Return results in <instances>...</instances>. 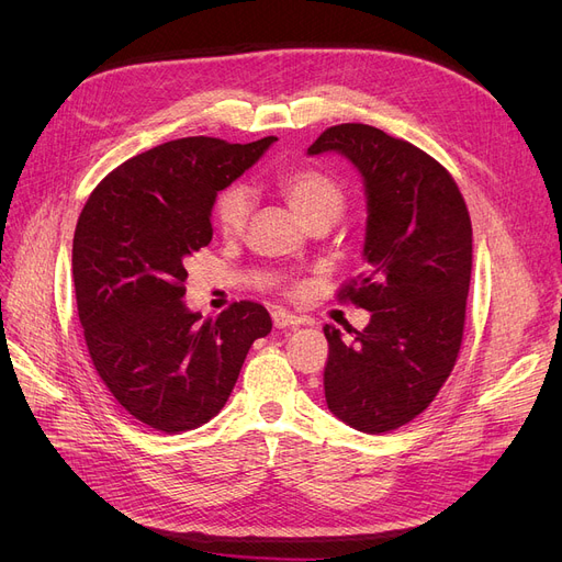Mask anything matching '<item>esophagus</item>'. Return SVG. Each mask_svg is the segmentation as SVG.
<instances>
[{
    "instance_id": "obj_1",
    "label": "esophagus",
    "mask_w": 562,
    "mask_h": 562,
    "mask_svg": "<svg viewBox=\"0 0 562 562\" xmlns=\"http://www.w3.org/2000/svg\"><path fill=\"white\" fill-rule=\"evenodd\" d=\"M271 316H273V326L280 328V330H284V328H296V326H301V323H303L301 316L291 314V312H286V310H273Z\"/></svg>"
}]
</instances>
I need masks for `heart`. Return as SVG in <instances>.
Returning a JSON list of instances; mask_svg holds the SVG:
<instances>
[{
	"mask_svg": "<svg viewBox=\"0 0 562 562\" xmlns=\"http://www.w3.org/2000/svg\"><path fill=\"white\" fill-rule=\"evenodd\" d=\"M276 187L289 206L296 212L307 225L316 218H337L344 212V191L318 168L301 166L289 168L276 175ZM252 210V193L246 184L236 182L223 189L214 200V223L223 236L241 234Z\"/></svg>",
	"mask_w": 562,
	"mask_h": 562,
	"instance_id": "b5f03b06",
	"label": "heart"
}]
</instances>
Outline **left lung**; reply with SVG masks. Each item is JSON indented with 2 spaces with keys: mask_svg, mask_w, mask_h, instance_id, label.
Returning <instances> with one entry per match:
<instances>
[{
  "mask_svg": "<svg viewBox=\"0 0 562 562\" xmlns=\"http://www.w3.org/2000/svg\"><path fill=\"white\" fill-rule=\"evenodd\" d=\"M341 153L364 177L367 271L337 301L371 312L344 341L326 326L323 390L362 432L396 430L432 403L460 356L471 280V218L451 172L403 138L360 123L323 132L310 155Z\"/></svg>",
  "mask_w": 562,
  "mask_h": 562,
  "instance_id": "8db88e82",
  "label": "left lung"
}]
</instances>
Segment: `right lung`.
<instances>
[{
    "instance_id": "obj_1",
    "label": "right lung",
    "mask_w": 562,
    "mask_h": 562,
    "mask_svg": "<svg viewBox=\"0 0 562 562\" xmlns=\"http://www.w3.org/2000/svg\"><path fill=\"white\" fill-rule=\"evenodd\" d=\"M273 140H168L113 168L83 204L72 241L83 341L111 396L143 426L177 435L216 417L252 341L273 328L252 301L216 318L182 303L187 261L212 241L216 193Z\"/></svg>"
}]
</instances>
